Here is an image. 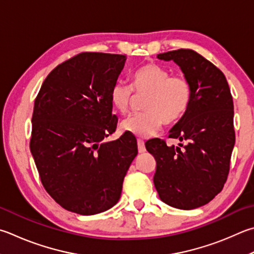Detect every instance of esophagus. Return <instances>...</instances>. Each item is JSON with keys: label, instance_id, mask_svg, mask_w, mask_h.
Listing matches in <instances>:
<instances>
[{"label": "esophagus", "instance_id": "obj_1", "mask_svg": "<svg viewBox=\"0 0 254 254\" xmlns=\"http://www.w3.org/2000/svg\"><path fill=\"white\" fill-rule=\"evenodd\" d=\"M137 150H139V153H143V152H145L144 142H143L142 140H137Z\"/></svg>", "mask_w": 254, "mask_h": 254}]
</instances>
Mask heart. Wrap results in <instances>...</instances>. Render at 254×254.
Segmentation results:
<instances>
[{
  "instance_id": "b5f03b06",
  "label": "heart",
  "mask_w": 254,
  "mask_h": 254,
  "mask_svg": "<svg viewBox=\"0 0 254 254\" xmlns=\"http://www.w3.org/2000/svg\"><path fill=\"white\" fill-rule=\"evenodd\" d=\"M132 86L117 82L110 92V100L117 111L127 114L133 102V90L136 94H146L144 112L131 115L121 123L123 131L136 136L154 135L163 122L179 121L190 107L192 86L183 75H171L167 68L155 63H147L134 71L131 76Z\"/></svg>"
}]
</instances>
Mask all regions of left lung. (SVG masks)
I'll return each mask as SVG.
<instances>
[{
    "label": "left lung",
    "mask_w": 254,
    "mask_h": 254,
    "mask_svg": "<svg viewBox=\"0 0 254 254\" xmlns=\"http://www.w3.org/2000/svg\"><path fill=\"white\" fill-rule=\"evenodd\" d=\"M158 59L177 63L191 83L190 107L169 134L187 143L174 147L152 139L145 147L156 161L153 182L160 199L192 210L209 203L228 179L236 142L232 95L223 73L195 51H170Z\"/></svg>",
    "instance_id": "left-lung-1"
}]
</instances>
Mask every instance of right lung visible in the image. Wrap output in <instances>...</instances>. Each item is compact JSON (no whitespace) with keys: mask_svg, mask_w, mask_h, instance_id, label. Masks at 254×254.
<instances>
[{"mask_svg":"<svg viewBox=\"0 0 254 254\" xmlns=\"http://www.w3.org/2000/svg\"><path fill=\"white\" fill-rule=\"evenodd\" d=\"M126 55L83 52L58 65L34 101L31 153L41 182L64 209L82 215L117 204L122 183L137 154L130 133L115 141L110 92Z\"/></svg>","mask_w":254,"mask_h":254,"instance_id":"obj_1","label":"right lung"}]
</instances>
